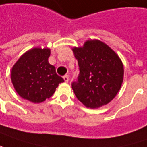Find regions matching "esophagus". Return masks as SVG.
Segmentation results:
<instances>
[{"label": "esophagus", "instance_id": "34e87169", "mask_svg": "<svg viewBox=\"0 0 147 147\" xmlns=\"http://www.w3.org/2000/svg\"><path fill=\"white\" fill-rule=\"evenodd\" d=\"M63 79H64L65 82H69V76L68 75H65V76H63Z\"/></svg>", "mask_w": 147, "mask_h": 147}]
</instances>
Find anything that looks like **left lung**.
Returning a JSON list of instances; mask_svg holds the SVG:
<instances>
[{
  "label": "left lung",
  "mask_w": 147,
  "mask_h": 147,
  "mask_svg": "<svg viewBox=\"0 0 147 147\" xmlns=\"http://www.w3.org/2000/svg\"><path fill=\"white\" fill-rule=\"evenodd\" d=\"M80 74L71 84L76 98L88 108H98L114 99L124 76L123 64L117 53L99 40H89L72 49Z\"/></svg>",
  "instance_id": "left-lung-1"
}]
</instances>
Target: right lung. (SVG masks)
Segmentation results:
<instances>
[{
	"instance_id": "1",
	"label": "right lung",
	"mask_w": 147,
	"mask_h": 147,
	"mask_svg": "<svg viewBox=\"0 0 147 147\" xmlns=\"http://www.w3.org/2000/svg\"><path fill=\"white\" fill-rule=\"evenodd\" d=\"M49 48H33L24 53L11 69V82L18 95L33 103L50 98L63 78L48 62Z\"/></svg>"
}]
</instances>
